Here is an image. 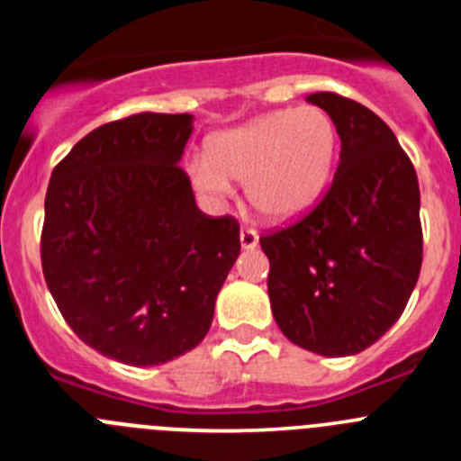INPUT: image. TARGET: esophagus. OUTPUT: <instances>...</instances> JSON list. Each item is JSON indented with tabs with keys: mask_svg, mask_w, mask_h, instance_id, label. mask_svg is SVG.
Instances as JSON below:
<instances>
[{
	"mask_svg": "<svg viewBox=\"0 0 461 461\" xmlns=\"http://www.w3.org/2000/svg\"><path fill=\"white\" fill-rule=\"evenodd\" d=\"M240 242H242L244 249H254L256 244H258V233H256V228L242 226V230H240Z\"/></svg>",
	"mask_w": 461,
	"mask_h": 461,
	"instance_id": "obj_1",
	"label": "esophagus"
}]
</instances>
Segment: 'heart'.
Wrapping results in <instances>:
<instances>
[{
    "label": "heart",
    "instance_id": "1",
    "mask_svg": "<svg viewBox=\"0 0 461 461\" xmlns=\"http://www.w3.org/2000/svg\"><path fill=\"white\" fill-rule=\"evenodd\" d=\"M337 148V124L323 108H284L217 133L207 157L191 158L189 173L212 198L230 194V180L244 182L247 201L258 214L286 221L319 201Z\"/></svg>",
    "mask_w": 461,
    "mask_h": 461
}]
</instances>
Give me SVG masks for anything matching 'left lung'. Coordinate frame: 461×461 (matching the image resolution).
<instances>
[{
  "label": "left lung",
  "instance_id": "obj_1",
  "mask_svg": "<svg viewBox=\"0 0 461 461\" xmlns=\"http://www.w3.org/2000/svg\"><path fill=\"white\" fill-rule=\"evenodd\" d=\"M337 124L339 166L307 214L260 235L281 332L319 356H356L402 316L422 266L420 186L385 122L335 92L307 96Z\"/></svg>",
  "mask_w": 461,
  "mask_h": 461
}]
</instances>
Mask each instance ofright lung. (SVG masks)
<instances>
[{"mask_svg":"<svg viewBox=\"0 0 461 461\" xmlns=\"http://www.w3.org/2000/svg\"><path fill=\"white\" fill-rule=\"evenodd\" d=\"M191 115L138 113L94 129L55 166L43 276L68 328L124 365L201 344L240 254V223L198 210L180 168Z\"/></svg>","mask_w":461,"mask_h":461,"instance_id":"right-lung-1","label":"right lung"}]
</instances>
